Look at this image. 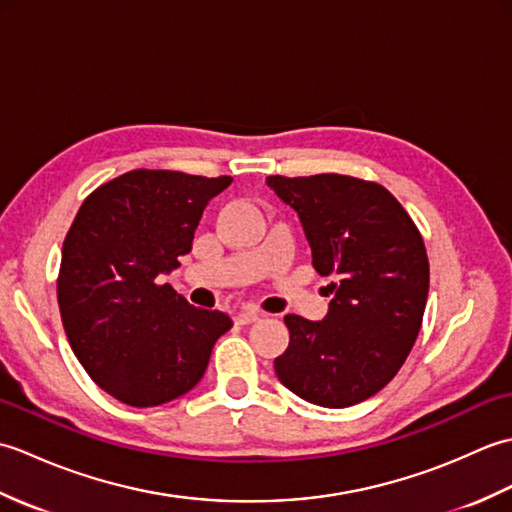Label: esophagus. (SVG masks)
<instances>
[{
	"instance_id": "esophagus-1",
	"label": "esophagus",
	"mask_w": 512,
	"mask_h": 512,
	"mask_svg": "<svg viewBox=\"0 0 512 512\" xmlns=\"http://www.w3.org/2000/svg\"><path fill=\"white\" fill-rule=\"evenodd\" d=\"M259 319H262V314L246 310V312H239V314H237L235 323H237V325H250V323H255V321H259Z\"/></svg>"
}]
</instances>
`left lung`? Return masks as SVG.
I'll return each instance as SVG.
<instances>
[{
	"instance_id": "left-lung-1",
	"label": "left lung",
	"mask_w": 512,
	"mask_h": 512,
	"mask_svg": "<svg viewBox=\"0 0 512 512\" xmlns=\"http://www.w3.org/2000/svg\"><path fill=\"white\" fill-rule=\"evenodd\" d=\"M295 209L312 266L332 277L321 321L286 314L277 378L319 407L343 409L378 394L405 363L429 295V259L416 224L385 187L339 173L270 176Z\"/></svg>"
}]
</instances>
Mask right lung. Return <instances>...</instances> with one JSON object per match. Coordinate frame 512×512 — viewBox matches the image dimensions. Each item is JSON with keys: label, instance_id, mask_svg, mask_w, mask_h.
<instances>
[{"label": "right lung", "instance_id": "obj_1", "mask_svg": "<svg viewBox=\"0 0 512 512\" xmlns=\"http://www.w3.org/2000/svg\"><path fill=\"white\" fill-rule=\"evenodd\" d=\"M233 178L136 169L85 198L63 242L59 310L72 352L107 394L158 407L200 383L231 317L156 277L178 268L200 217Z\"/></svg>", "mask_w": 512, "mask_h": 512}]
</instances>
